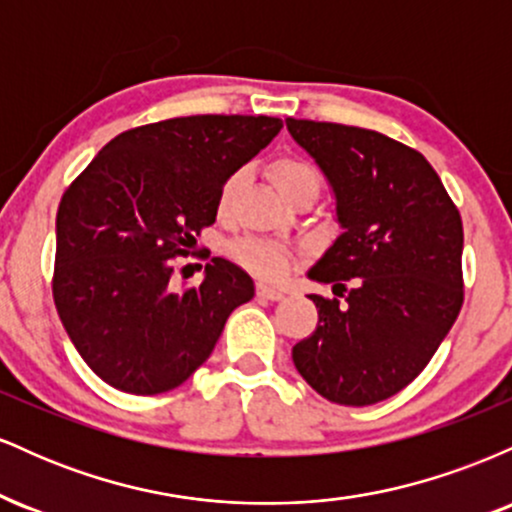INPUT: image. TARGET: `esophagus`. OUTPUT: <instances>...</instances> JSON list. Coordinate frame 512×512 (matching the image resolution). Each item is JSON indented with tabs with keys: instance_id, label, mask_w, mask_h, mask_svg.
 Returning a JSON list of instances; mask_svg holds the SVG:
<instances>
[{
	"instance_id": "obj_1",
	"label": "esophagus",
	"mask_w": 512,
	"mask_h": 512,
	"mask_svg": "<svg viewBox=\"0 0 512 512\" xmlns=\"http://www.w3.org/2000/svg\"><path fill=\"white\" fill-rule=\"evenodd\" d=\"M257 296L264 298V301H281V298H284V291L267 284H257Z\"/></svg>"
}]
</instances>
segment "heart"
<instances>
[{"label": "heart", "mask_w": 512, "mask_h": 512, "mask_svg": "<svg viewBox=\"0 0 512 512\" xmlns=\"http://www.w3.org/2000/svg\"><path fill=\"white\" fill-rule=\"evenodd\" d=\"M269 175H272L276 190L284 197H289L293 190H298V187L303 185L320 187V175H317V170L310 166V163L301 161V158H276L272 166H269ZM240 180H243V173H240V170H236V173H231L223 180L219 190V211H223L231 204ZM228 252H231L233 260L243 264L248 272L262 276V279H281L291 267L289 250L260 238H240L228 248Z\"/></svg>", "instance_id": "obj_1"}]
</instances>
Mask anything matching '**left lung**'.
Instances as JSON below:
<instances>
[{"instance_id":"left-lung-1","label":"left lung","mask_w":512,"mask_h":512,"mask_svg":"<svg viewBox=\"0 0 512 512\" xmlns=\"http://www.w3.org/2000/svg\"><path fill=\"white\" fill-rule=\"evenodd\" d=\"M325 173L344 233L308 276L317 327L293 363L317 395L366 407L404 390L460 315L462 219L419 151L373 129L286 117Z\"/></svg>"}]
</instances>
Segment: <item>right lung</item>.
<instances>
[{
    "label": "right lung",
    "mask_w": 512,
    "mask_h": 512,
    "mask_svg": "<svg viewBox=\"0 0 512 512\" xmlns=\"http://www.w3.org/2000/svg\"><path fill=\"white\" fill-rule=\"evenodd\" d=\"M279 117L192 115L134 127L62 195L52 296L88 368L129 395L178 387L207 361L228 315L255 296L214 257L175 289L173 257L216 221L223 180L279 134Z\"/></svg>",
    "instance_id": "add662e5"
}]
</instances>
